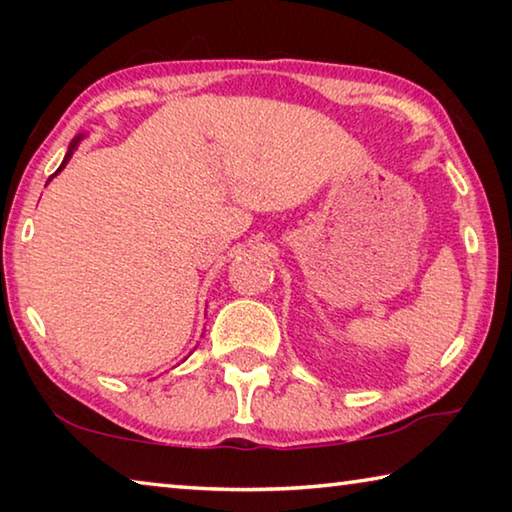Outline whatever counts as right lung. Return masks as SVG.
I'll return each instance as SVG.
<instances>
[{
  "label": "right lung",
  "mask_w": 512,
  "mask_h": 512,
  "mask_svg": "<svg viewBox=\"0 0 512 512\" xmlns=\"http://www.w3.org/2000/svg\"><path fill=\"white\" fill-rule=\"evenodd\" d=\"M81 140H83V135H79V137H74V140H72V142H69V149H67V155H65V160H63V164H60V167H58V171H60V169H65V164H67V160H69V158H72V153L76 151V146H79V142H81ZM58 171H56V173H58ZM56 173H54V176H56ZM54 176H51V178H54ZM51 178H49V180H51Z\"/></svg>",
  "instance_id": "right-lung-1"
}]
</instances>
